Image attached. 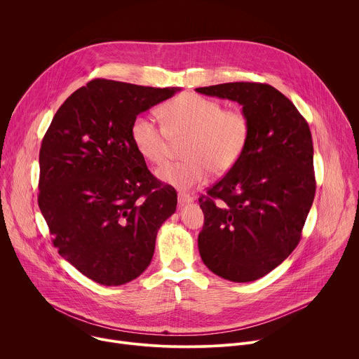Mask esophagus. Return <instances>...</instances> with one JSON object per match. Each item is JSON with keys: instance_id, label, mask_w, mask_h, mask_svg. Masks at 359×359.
Returning <instances> with one entry per match:
<instances>
[{"instance_id": "34e87169", "label": "esophagus", "mask_w": 359, "mask_h": 359, "mask_svg": "<svg viewBox=\"0 0 359 359\" xmlns=\"http://www.w3.org/2000/svg\"><path fill=\"white\" fill-rule=\"evenodd\" d=\"M177 200H179V206H184V204H189L193 201V197L189 196V194H184V193H179L177 196Z\"/></svg>"}]
</instances>
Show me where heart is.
Segmentation results:
<instances>
[{
  "label": "heart",
  "mask_w": 359,
  "mask_h": 359,
  "mask_svg": "<svg viewBox=\"0 0 359 359\" xmlns=\"http://www.w3.org/2000/svg\"><path fill=\"white\" fill-rule=\"evenodd\" d=\"M165 125L142 115L130 129L139 155L151 165H163L172 155L173 142H182L184 162L158 170V177L190 190L206 182L210 172L223 175L241 158L250 136L247 115L237 108L223 109L220 102L196 95H182L165 107Z\"/></svg>",
  "instance_id": "1"
}]
</instances>
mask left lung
Returning a JSON list of instances; mask_svg holds the SVG:
<instances>
[{"label":"left lung","mask_w":359,"mask_h":359,"mask_svg":"<svg viewBox=\"0 0 359 359\" xmlns=\"http://www.w3.org/2000/svg\"><path fill=\"white\" fill-rule=\"evenodd\" d=\"M196 92L243 107L250 136L238 162L198 198L203 263L234 283L259 280L301 238L316 196L310 126L292 102L267 83L230 82ZM216 199H222L219 207Z\"/></svg>","instance_id":"obj_1"}]
</instances>
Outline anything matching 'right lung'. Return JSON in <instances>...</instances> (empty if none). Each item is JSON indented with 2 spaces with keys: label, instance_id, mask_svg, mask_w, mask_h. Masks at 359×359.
Wrapping results in <instances>:
<instances>
[{
  "label": "right lung",
  "instance_id": "add662e5",
  "mask_svg": "<svg viewBox=\"0 0 359 359\" xmlns=\"http://www.w3.org/2000/svg\"><path fill=\"white\" fill-rule=\"evenodd\" d=\"M179 90L93 79L64 102L42 139L41 213L58 252L97 284L139 277L176 212V190L149 172L130 129Z\"/></svg>",
  "mask_w": 359,
  "mask_h": 359
}]
</instances>
